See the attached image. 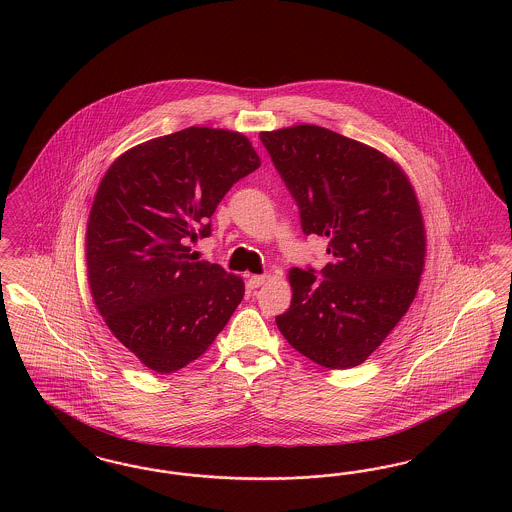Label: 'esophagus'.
Here are the masks:
<instances>
[{
    "label": "esophagus",
    "instance_id": "esophagus-1",
    "mask_svg": "<svg viewBox=\"0 0 512 512\" xmlns=\"http://www.w3.org/2000/svg\"><path fill=\"white\" fill-rule=\"evenodd\" d=\"M265 282H267V274H253V276H249V280H247V284H249L251 290L261 288Z\"/></svg>",
    "mask_w": 512,
    "mask_h": 512
}]
</instances>
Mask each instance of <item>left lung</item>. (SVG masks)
<instances>
[{
    "instance_id": "obj_1",
    "label": "left lung",
    "mask_w": 512,
    "mask_h": 512,
    "mask_svg": "<svg viewBox=\"0 0 512 512\" xmlns=\"http://www.w3.org/2000/svg\"><path fill=\"white\" fill-rule=\"evenodd\" d=\"M290 190L303 234L326 236L332 261L290 270L282 336L326 368H353L413 303L426 236L413 186L384 153L315 124L261 132Z\"/></svg>"
}]
</instances>
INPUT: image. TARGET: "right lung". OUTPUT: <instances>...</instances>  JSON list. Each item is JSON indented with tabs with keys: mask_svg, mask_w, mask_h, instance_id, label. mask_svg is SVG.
<instances>
[{
	"mask_svg": "<svg viewBox=\"0 0 512 512\" xmlns=\"http://www.w3.org/2000/svg\"><path fill=\"white\" fill-rule=\"evenodd\" d=\"M261 167L240 132L190 126L128 149L105 172L88 219V284L113 336L171 374L197 357L244 299V280L195 261L220 199Z\"/></svg>",
	"mask_w": 512,
	"mask_h": 512,
	"instance_id": "right-lung-1",
	"label": "right lung"
}]
</instances>
